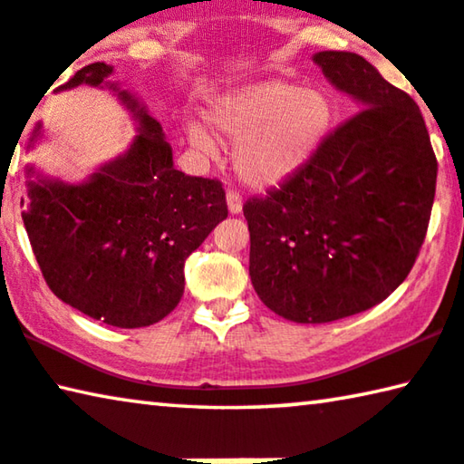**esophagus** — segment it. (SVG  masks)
<instances>
[{"mask_svg":"<svg viewBox=\"0 0 464 464\" xmlns=\"http://www.w3.org/2000/svg\"><path fill=\"white\" fill-rule=\"evenodd\" d=\"M226 198H227V209H230V213H240L242 211V197H240L238 190L227 188Z\"/></svg>","mask_w":464,"mask_h":464,"instance_id":"1","label":"esophagus"}]
</instances>
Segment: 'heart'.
Masks as SVG:
<instances>
[{"label": "heart", "mask_w": 464, "mask_h": 464, "mask_svg": "<svg viewBox=\"0 0 464 464\" xmlns=\"http://www.w3.org/2000/svg\"><path fill=\"white\" fill-rule=\"evenodd\" d=\"M211 130L238 142L234 168L246 184L276 187L295 176L322 145L332 122L327 97L288 81H266L218 99L208 111ZM192 145L211 151L203 126H190Z\"/></svg>", "instance_id": "heart-1"}]
</instances>
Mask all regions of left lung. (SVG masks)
Returning a JSON list of instances; mask_svg holds the SVG:
<instances>
[{"label":"left lung","instance_id":"1","mask_svg":"<svg viewBox=\"0 0 464 464\" xmlns=\"http://www.w3.org/2000/svg\"><path fill=\"white\" fill-rule=\"evenodd\" d=\"M313 60L361 111L280 188L242 205L256 296L296 324L356 315L401 286L421 251L438 178L409 92L359 53L330 49Z\"/></svg>","mask_w":464,"mask_h":464}]
</instances>
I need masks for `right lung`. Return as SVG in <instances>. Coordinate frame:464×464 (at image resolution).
Returning a JSON list of instances; mask_svg holds the SVG:
<instances>
[{
    "mask_svg": "<svg viewBox=\"0 0 464 464\" xmlns=\"http://www.w3.org/2000/svg\"><path fill=\"white\" fill-rule=\"evenodd\" d=\"M110 74L108 63H89L58 91ZM120 97L140 124L128 153L76 187L31 182L23 219L55 296L108 325L145 327L180 303L184 263L227 218V203L218 178L176 169L158 120Z\"/></svg>",
    "mask_w": 464,
    "mask_h": 464,
    "instance_id": "1",
    "label": "right lung"
}]
</instances>
